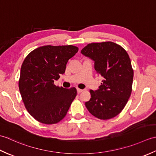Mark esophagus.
I'll return each instance as SVG.
<instances>
[{
    "instance_id": "obj_1",
    "label": "esophagus",
    "mask_w": 156,
    "mask_h": 156,
    "mask_svg": "<svg viewBox=\"0 0 156 156\" xmlns=\"http://www.w3.org/2000/svg\"><path fill=\"white\" fill-rule=\"evenodd\" d=\"M82 91H83V90H82V89H80V88H77V92L79 94V93H80V92H82Z\"/></svg>"
}]
</instances>
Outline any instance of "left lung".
Here are the masks:
<instances>
[{"label": "left lung", "instance_id": "left-lung-1", "mask_svg": "<svg viewBox=\"0 0 156 156\" xmlns=\"http://www.w3.org/2000/svg\"><path fill=\"white\" fill-rule=\"evenodd\" d=\"M81 53L94 62L97 74L103 77L97 90L85 102L88 111L101 120H107L122 111L130 97L133 79L131 59L121 45L112 41L89 44Z\"/></svg>", "mask_w": 156, "mask_h": 156}]
</instances>
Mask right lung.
I'll return each instance as SVG.
<instances>
[{
    "label": "right lung",
    "mask_w": 156,
    "mask_h": 156,
    "mask_svg": "<svg viewBox=\"0 0 156 156\" xmlns=\"http://www.w3.org/2000/svg\"><path fill=\"white\" fill-rule=\"evenodd\" d=\"M78 51L69 45H44L31 51L23 61L19 88L25 107L41 123L51 125L65 117L77 94L76 88L54 84L68 60Z\"/></svg>",
    "instance_id": "add662e5"
}]
</instances>
